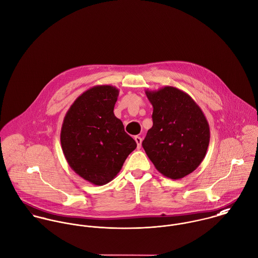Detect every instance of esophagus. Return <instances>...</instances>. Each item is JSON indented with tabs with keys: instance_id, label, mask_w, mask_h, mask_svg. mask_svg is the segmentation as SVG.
Segmentation results:
<instances>
[{
	"instance_id": "34e87169",
	"label": "esophagus",
	"mask_w": 258,
	"mask_h": 258,
	"mask_svg": "<svg viewBox=\"0 0 258 258\" xmlns=\"http://www.w3.org/2000/svg\"><path fill=\"white\" fill-rule=\"evenodd\" d=\"M135 141H136V143H137V145H138V149H141V147H142V142H143L142 138H141V137H135Z\"/></svg>"
}]
</instances>
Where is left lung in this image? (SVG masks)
<instances>
[{
	"instance_id": "obj_1",
	"label": "left lung",
	"mask_w": 258,
	"mask_h": 258,
	"mask_svg": "<svg viewBox=\"0 0 258 258\" xmlns=\"http://www.w3.org/2000/svg\"><path fill=\"white\" fill-rule=\"evenodd\" d=\"M146 95L154 107V124L143 148L162 175L180 179L206 157L210 140L206 115L188 94L175 87L146 90Z\"/></svg>"
}]
</instances>
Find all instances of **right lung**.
Instances as JSON below:
<instances>
[{
    "mask_svg": "<svg viewBox=\"0 0 258 258\" xmlns=\"http://www.w3.org/2000/svg\"><path fill=\"white\" fill-rule=\"evenodd\" d=\"M118 93L110 85L87 90L70 106L61 124L66 160L77 174L95 185L111 181L137 148L113 113Z\"/></svg>",
    "mask_w": 258,
    "mask_h": 258,
    "instance_id": "right-lung-1",
    "label": "right lung"
}]
</instances>
